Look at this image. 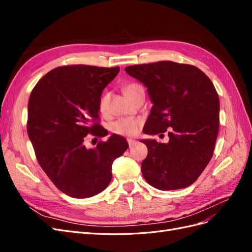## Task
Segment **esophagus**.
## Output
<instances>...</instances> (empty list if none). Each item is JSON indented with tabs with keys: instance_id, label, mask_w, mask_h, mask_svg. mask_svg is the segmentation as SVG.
<instances>
[{
	"instance_id": "obj_1",
	"label": "esophagus",
	"mask_w": 252,
	"mask_h": 252,
	"mask_svg": "<svg viewBox=\"0 0 252 252\" xmlns=\"http://www.w3.org/2000/svg\"><path fill=\"white\" fill-rule=\"evenodd\" d=\"M128 141V145H129V147H132V146H134V145L136 144V141L135 140H131V139H128L127 140Z\"/></svg>"
}]
</instances>
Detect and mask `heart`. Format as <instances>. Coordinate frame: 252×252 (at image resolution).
Here are the masks:
<instances>
[{
  "label": "heart",
  "instance_id": "heart-1",
  "mask_svg": "<svg viewBox=\"0 0 252 252\" xmlns=\"http://www.w3.org/2000/svg\"><path fill=\"white\" fill-rule=\"evenodd\" d=\"M141 88L140 85L135 83H128L124 86V94L127 97H130V95L134 93L136 89ZM109 102H110V93L109 91H105L100 96L98 100V110L102 113H106L109 109ZM142 122L139 119H132V118H123L120 119L110 125V129L117 134L125 135V136H133L139 132Z\"/></svg>",
  "mask_w": 252,
  "mask_h": 252
}]
</instances>
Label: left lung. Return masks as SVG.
Here are the masks:
<instances>
[{
    "label": "left lung",
    "mask_w": 252,
    "mask_h": 252,
    "mask_svg": "<svg viewBox=\"0 0 252 252\" xmlns=\"http://www.w3.org/2000/svg\"><path fill=\"white\" fill-rule=\"evenodd\" d=\"M147 88L154 104L143 131L168 132V143L142 140L148 155L142 173L159 190H175L192 184L208 165L220 125V100L210 79L199 68L161 61L125 68Z\"/></svg>",
    "instance_id": "8db88e82"
}]
</instances>
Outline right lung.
<instances>
[{
	"mask_svg": "<svg viewBox=\"0 0 252 252\" xmlns=\"http://www.w3.org/2000/svg\"><path fill=\"white\" fill-rule=\"evenodd\" d=\"M120 67L71 65L52 69L36 83L28 101L27 132L42 169L65 194L90 197L109 185L112 163L128 148L112 134L87 149L88 134L105 136L96 123L98 100Z\"/></svg>",
	"mask_w": 252,
	"mask_h": 252,
	"instance_id": "1",
	"label": "right lung"
}]
</instances>
